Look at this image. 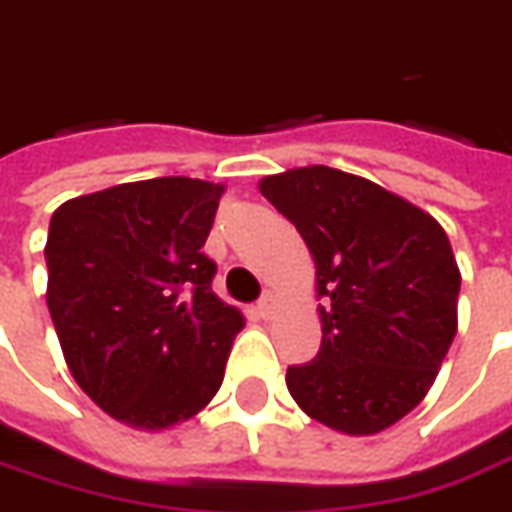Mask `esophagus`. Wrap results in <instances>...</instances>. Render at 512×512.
Listing matches in <instances>:
<instances>
[{
	"label": "esophagus",
	"mask_w": 512,
	"mask_h": 512,
	"mask_svg": "<svg viewBox=\"0 0 512 512\" xmlns=\"http://www.w3.org/2000/svg\"><path fill=\"white\" fill-rule=\"evenodd\" d=\"M274 306H277V300H274V294H263L260 300H257V317H263V320H269L274 314Z\"/></svg>",
	"instance_id": "34e87169"
}]
</instances>
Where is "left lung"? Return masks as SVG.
I'll return each mask as SVG.
<instances>
[{"label":"left lung","instance_id":"left-lung-1","mask_svg":"<svg viewBox=\"0 0 512 512\" xmlns=\"http://www.w3.org/2000/svg\"><path fill=\"white\" fill-rule=\"evenodd\" d=\"M263 198L309 246L323 343L286 385L317 422L348 436L385 431L431 391L456 337L462 274L436 218L368 178L286 169Z\"/></svg>","mask_w":512,"mask_h":512}]
</instances>
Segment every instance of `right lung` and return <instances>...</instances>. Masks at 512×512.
<instances>
[{"instance_id":"right-lung-1","label":"right lung","mask_w":512,"mask_h":512,"mask_svg":"<svg viewBox=\"0 0 512 512\" xmlns=\"http://www.w3.org/2000/svg\"><path fill=\"white\" fill-rule=\"evenodd\" d=\"M223 184L169 175L64 201L47 232V309L101 411L164 431L218 394L243 314L212 291L203 243Z\"/></svg>"}]
</instances>
